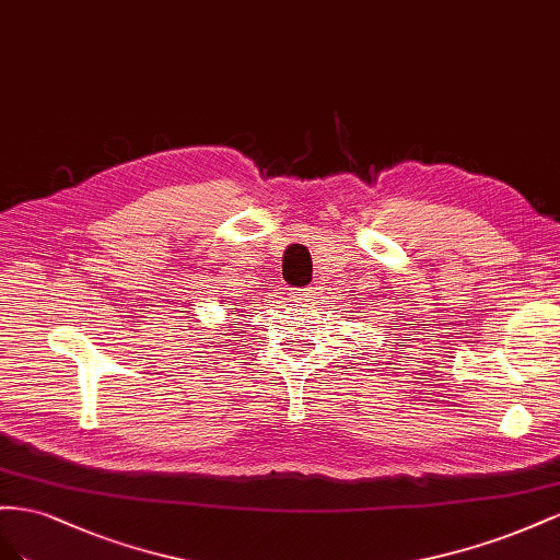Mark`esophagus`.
<instances>
[{
  "label": "esophagus",
  "mask_w": 560,
  "mask_h": 560,
  "mask_svg": "<svg viewBox=\"0 0 560 560\" xmlns=\"http://www.w3.org/2000/svg\"><path fill=\"white\" fill-rule=\"evenodd\" d=\"M291 300L300 302V305H307V302L314 300V289H293Z\"/></svg>",
  "instance_id": "1"
}]
</instances>
